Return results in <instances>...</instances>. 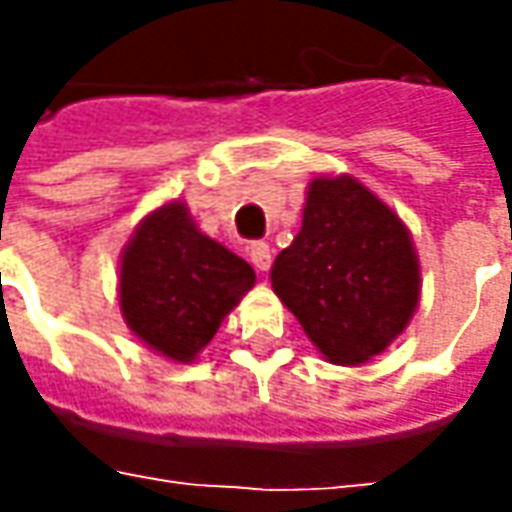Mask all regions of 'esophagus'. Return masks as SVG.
<instances>
[{"label": "esophagus", "mask_w": 512, "mask_h": 512, "mask_svg": "<svg viewBox=\"0 0 512 512\" xmlns=\"http://www.w3.org/2000/svg\"><path fill=\"white\" fill-rule=\"evenodd\" d=\"M247 256H250V262H253V267H256L259 273L270 270V262H273V250H270V245H267V242H253V245L247 247Z\"/></svg>", "instance_id": "esophagus-1"}]
</instances>
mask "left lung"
Here are the masks:
<instances>
[{"label":"left lung","mask_w":512,"mask_h":512,"mask_svg":"<svg viewBox=\"0 0 512 512\" xmlns=\"http://www.w3.org/2000/svg\"><path fill=\"white\" fill-rule=\"evenodd\" d=\"M273 293L330 364L359 367L396 342L422 302L402 216L350 173L307 182L302 227L270 267Z\"/></svg>","instance_id":"1"}]
</instances>
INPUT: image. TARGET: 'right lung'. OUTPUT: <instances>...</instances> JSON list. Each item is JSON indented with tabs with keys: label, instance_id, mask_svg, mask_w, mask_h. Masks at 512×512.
<instances>
[{
	"label": "right lung",
	"instance_id": "add662e5",
	"mask_svg": "<svg viewBox=\"0 0 512 512\" xmlns=\"http://www.w3.org/2000/svg\"><path fill=\"white\" fill-rule=\"evenodd\" d=\"M253 285V267L202 233L182 199H170L130 233L116 293L139 342L168 362L190 364Z\"/></svg>",
	"mask_w": 512,
	"mask_h": 512
}]
</instances>
